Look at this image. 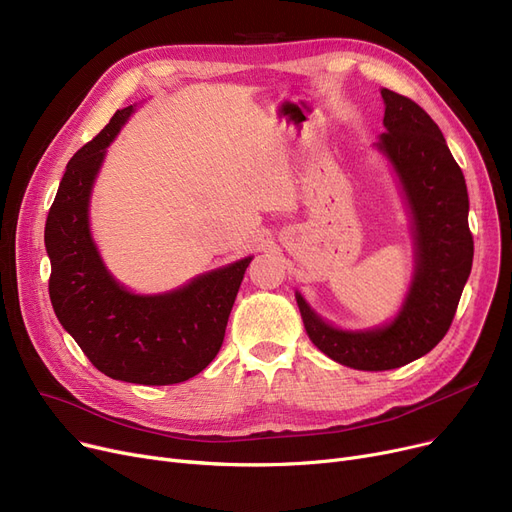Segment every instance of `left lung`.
<instances>
[{"mask_svg": "<svg viewBox=\"0 0 512 512\" xmlns=\"http://www.w3.org/2000/svg\"><path fill=\"white\" fill-rule=\"evenodd\" d=\"M385 133L373 148L396 177L415 243V271L392 321L342 329L325 321L296 289L312 344L358 371H389L431 352L450 329L473 266L469 193L462 170L431 116L408 97L381 89Z\"/></svg>", "mask_w": 512, "mask_h": 512, "instance_id": "1", "label": "left lung"}]
</instances>
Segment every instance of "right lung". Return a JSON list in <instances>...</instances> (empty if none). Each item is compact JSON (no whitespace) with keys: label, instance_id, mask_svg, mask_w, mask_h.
<instances>
[{"label":"right lung","instance_id":"1","mask_svg":"<svg viewBox=\"0 0 512 512\" xmlns=\"http://www.w3.org/2000/svg\"><path fill=\"white\" fill-rule=\"evenodd\" d=\"M137 104L70 158L45 223L50 300L60 325L97 371L141 385L196 377L223 346L239 285L254 256L218 266L162 294H135L104 264L91 235V193L108 145Z\"/></svg>","mask_w":512,"mask_h":512}]
</instances>
